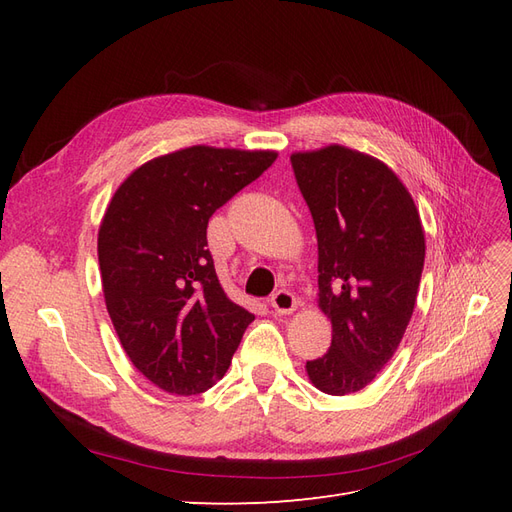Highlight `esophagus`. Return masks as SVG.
Wrapping results in <instances>:
<instances>
[{
	"label": "esophagus",
	"instance_id": "1",
	"mask_svg": "<svg viewBox=\"0 0 512 512\" xmlns=\"http://www.w3.org/2000/svg\"><path fill=\"white\" fill-rule=\"evenodd\" d=\"M269 305L275 314L288 316L294 312V309H297V297H294L290 290H277L269 299Z\"/></svg>",
	"mask_w": 512,
	"mask_h": 512
}]
</instances>
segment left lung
<instances>
[{
	"mask_svg": "<svg viewBox=\"0 0 512 512\" xmlns=\"http://www.w3.org/2000/svg\"><path fill=\"white\" fill-rule=\"evenodd\" d=\"M318 239V305L327 354L305 369L318 391L365 389L391 361L414 312L425 232L406 185L384 162L342 145L292 153Z\"/></svg>",
	"mask_w": 512,
	"mask_h": 512,
	"instance_id": "obj_1",
	"label": "left lung"
}]
</instances>
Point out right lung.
Instances as JSON below:
<instances>
[{
  "label": "right lung",
  "instance_id": "obj_1",
  "mask_svg": "<svg viewBox=\"0 0 512 512\" xmlns=\"http://www.w3.org/2000/svg\"><path fill=\"white\" fill-rule=\"evenodd\" d=\"M275 158L179 149L138 166L108 203L98 230L108 316L134 367L166 393L198 395L222 380L254 320L220 286L207 224Z\"/></svg>",
  "mask_w": 512,
  "mask_h": 512
}]
</instances>
